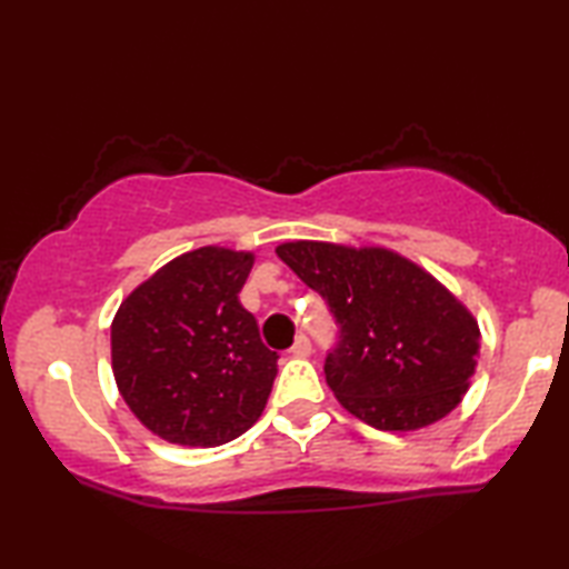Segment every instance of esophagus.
I'll use <instances>...</instances> for the list:
<instances>
[{
	"mask_svg": "<svg viewBox=\"0 0 569 569\" xmlns=\"http://www.w3.org/2000/svg\"><path fill=\"white\" fill-rule=\"evenodd\" d=\"M311 349L313 346H311V341H308V336L298 333L293 346H291V356H296V359H306V356H311Z\"/></svg>",
	"mask_w": 569,
	"mask_h": 569,
	"instance_id": "obj_1",
	"label": "esophagus"
}]
</instances>
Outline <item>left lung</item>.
<instances>
[{"mask_svg": "<svg viewBox=\"0 0 569 569\" xmlns=\"http://www.w3.org/2000/svg\"><path fill=\"white\" fill-rule=\"evenodd\" d=\"M281 261L336 323L323 373L353 417L381 431L427 427L457 407L479 359V326L427 271L383 248L296 240Z\"/></svg>", "mask_w": 569, "mask_h": 569, "instance_id": "obj_1", "label": "left lung"}]
</instances>
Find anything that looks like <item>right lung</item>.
I'll return each mask as SVG.
<instances>
[{
    "mask_svg": "<svg viewBox=\"0 0 569 569\" xmlns=\"http://www.w3.org/2000/svg\"><path fill=\"white\" fill-rule=\"evenodd\" d=\"M253 256L198 248L134 288L112 321L122 399L170 445L220 447L261 417L278 353L238 301Z\"/></svg>",
    "mask_w": 569,
    "mask_h": 569,
    "instance_id": "add662e5",
    "label": "right lung"
}]
</instances>
